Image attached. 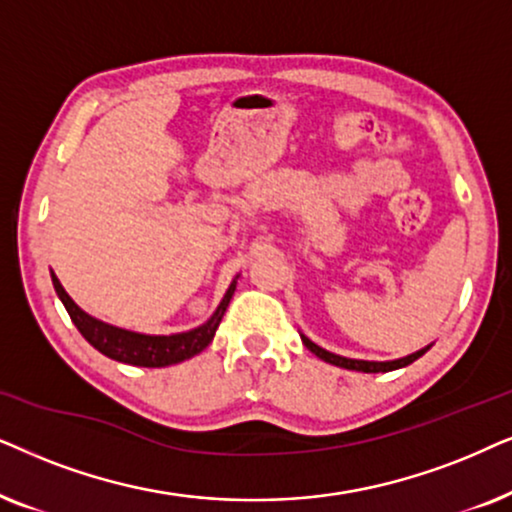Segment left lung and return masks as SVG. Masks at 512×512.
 I'll return each instance as SVG.
<instances>
[{"mask_svg":"<svg viewBox=\"0 0 512 512\" xmlns=\"http://www.w3.org/2000/svg\"><path fill=\"white\" fill-rule=\"evenodd\" d=\"M302 342H304L306 349H309L311 353H316V356H318L320 360H325V363L337 365V367H344V370H356V372H391V370H398V367H405V365L414 363V360L421 358V356H424V353L428 351V346H426V349L412 353V356H405V358H398V360H388V363H372V360L342 358V356H337V353H330V351L320 349L318 344H313L311 339H306V337H302Z\"/></svg>","mask_w":512,"mask_h":512,"instance_id":"left-lung-1","label":"left lung"}]
</instances>
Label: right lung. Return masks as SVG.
Returning a JSON list of instances; mask_svg holds the SVG:
<instances>
[{"label":"right lung","mask_w":512,"mask_h":512,"mask_svg":"<svg viewBox=\"0 0 512 512\" xmlns=\"http://www.w3.org/2000/svg\"><path fill=\"white\" fill-rule=\"evenodd\" d=\"M51 278L60 302L65 304L72 323L77 325V330L84 335L86 342L91 344L93 349H98L102 356L119 360V363L138 365V367H166V365L182 363V360L201 353L210 342H213L217 325H220L224 311H227L229 306V299L236 290V281H234L229 285L227 295H224V299L220 302V306H217L213 316H210L208 323H203L201 327H194V330L189 332H180V335L154 337V335H138V332L121 330V327L107 325L102 323V320L91 318L86 311H81L79 306L72 302L70 295L63 290V285H60L56 274H51Z\"/></svg>","instance_id":"add662e5"}]
</instances>
